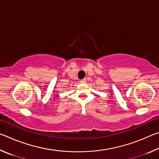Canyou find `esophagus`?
Instances as JSON below:
<instances>
[{
  "instance_id": "obj_1",
  "label": "esophagus",
  "mask_w": 159,
  "mask_h": 159,
  "mask_svg": "<svg viewBox=\"0 0 159 159\" xmlns=\"http://www.w3.org/2000/svg\"><path fill=\"white\" fill-rule=\"evenodd\" d=\"M80 82L81 83H85L86 82V79H81L80 80Z\"/></svg>"
}]
</instances>
